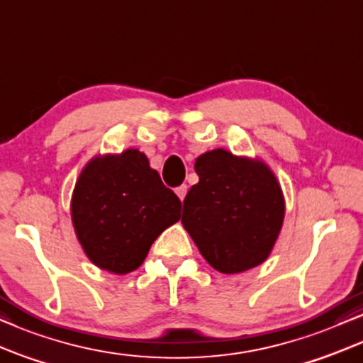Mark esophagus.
<instances>
[{
	"label": "esophagus",
	"mask_w": 363,
	"mask_h": 363,
	"mask_svg": "<svg viewBox=\"0 0 363 363\" xmlns=\"http://www.w3.org/2000/svg\"><path fill=\"white\" fill-rule=\"evenodd\" d=\"M176 194H177L179 199H181V201H184V197H186V194H187V186H186V184L179 186L177 189H176Z\"/></svg>",
	"instance_id": "34e87169"
}]
</instances>
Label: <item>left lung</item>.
I'll list each match as a JSON object with an SVG mask.
<instances>
[{"label": "left lung", "mask_w": 363, "mask_h": 363, "mask_svg": "<svg viewBox=\"0 0 363 363\" xmlns=\"http://www.w3.org/2000/svg\"><path fill=\"white\" fill-rule=\"evenodd\" d=\"M199 182L187 192L182 225L222 274L257 267L272 252L286 216L277 177L259 159L214 149L196 159Z\"/></svg>", "instance_id": "obj_1"}]
</instances>
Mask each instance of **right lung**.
I'll list each match as a JSON object with an SVG mask.
<instances>
[{"label": "right lung", "instance_id": "obj_1", "mask_svg": "<svg viewBox=\"0 0 363 363\" xmlns=\"http://www.w3.org/2000/svg\"><path fill=\"white\" fill-rule=\"evenodd\" d=\"M71 219L91 262L123 275L136 270L157 235L181 219V201L146 154L125 149L86 164L72 191Z\"/></svg>", "mask_w": 363, "mask_h": 363}]
</instances>
